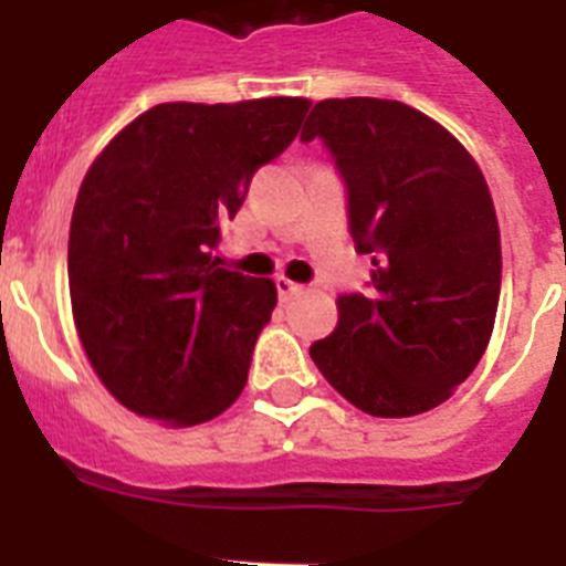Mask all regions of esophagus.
I'll return each mask as SVG.
<instances>
[{
  "instance_id": "1",
  "label": "esophagus",
  "mask_w": 566,
  "mask_h": 566,
  "mask_svg": "<svg viewBox=\"0 0 566 566\" xmlns=\"http://www.w3.org/2000/svg\"><path fill=\"white\" fill-rule=\"evenodd\" d=\"M275 291H279V298H282V302H287V298L298 296V293L305 291V287L296 282H291V279H284V275H279V279H275Z\"/></svg>"
}]
</instances>
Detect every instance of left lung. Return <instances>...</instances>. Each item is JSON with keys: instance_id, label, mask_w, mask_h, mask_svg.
Wrapping results in <instances>:
<instances>
[{"instance_id": "1", "label": "left lung", "mask_w": 566, "mask_h": 566, "mask_svg": "<svg viewBox=\"0 0 566 566\" xmlns=\"http://www.w3.org/2000/svg\"><path fill=\"white\" fill-rule=\"evenodd\" d=\"M319 137L348 192L371 291L336 298L339 325L313 342L322 377L359 411L415 417L452 397L495 327L501 232L483 172L458 137L400 99H322Z\"/></svg>"}]
</instances>
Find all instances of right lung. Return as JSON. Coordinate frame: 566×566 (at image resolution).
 Returning <instances> with one entry per match:
<instances>
[{"mask_svg": "<svg viewBox=\"0 0 566 566\" xmlns=\"http://www.w3.org/2000/svg\"><path fill=\"white\" fill-rule=\"evenodd\" d=\"M307 108L305 97L160 103L85 172L69 235L71 311L92 368L135 415L198 426L244 391L275 284L221 268L212 250Z\"/></svg>", "mask_w": 566, "mask_h": 566, "instance_id": "1", "label": "right lung"}]
</instances>
